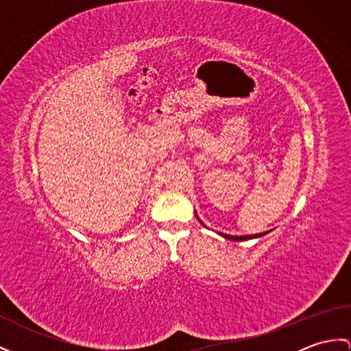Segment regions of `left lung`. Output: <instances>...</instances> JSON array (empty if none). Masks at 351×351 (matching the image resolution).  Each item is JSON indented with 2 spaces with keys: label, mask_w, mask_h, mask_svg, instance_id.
Wrapping results in <instances>:
<instances>
[{
  "label": "left lung",
  "mask_w": 351,
  "mask_h": 351,
  "mask_svg": "<svg viewBox=\"0 0 351 351\" xmlns=\"http://www.w3.org/2000/svg\"><path fill=\"white\" fill-rule=\"evenodd\" d=\"M196 219H198L201 221V219L196 216ZM201 225H204L201 221ZM205 226V225H204ZM219 235H221L223 238H226V240H230V241H244V240H253V238H259V237H263L267 235L268 232H262V234H254V235H241V237H237V235H229V234H223V232H217Z\"/></svg>",
  "instance_id": "1"
}]
</instances>
